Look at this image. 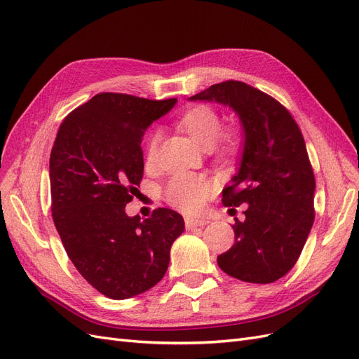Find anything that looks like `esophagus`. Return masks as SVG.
Here are the masks:
<instances>
[{"instance_id":"obj_1","label":"esophagus","mask_w":359,"mask_h":359,"mask_svg":"<svg viewBox=\"0 0 359 359\" xmlns=\"http://www.w3.org/2000/svg\"><path fill=\"white\" fill-rule=\"evenodd\" d=\"M206 219H198V218H187L185 219V225L188 230H192L196 227H203V225H206Z\"/></svg>"}]
</instances>
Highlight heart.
<instances>
[{
  "instance_id": "b5f03b06",
  "label": "heart",
  "mask_w": 359,
  "mask_h": 359,
  "mask_svg": "<svg viewBox=\"0 0 359 359\" xmlns=\"http://www.w3.org/2000/svg\"><path fill=\"white\" fill-rule=\"evenodd\" d=\"M177 126L204 150L212 149L217 141H221L219 150L230 153L238 150L241 137L238 132H227L222 140L219 138L222 120L219 112L208 104H196L188 107L177 117ZM158 149V135L151 134L146 144V165L151 167L155 163ZM210 196V183L206 177L197 174H177L174 176L165 188V198L174 208L187 212L198 210Z\"/></svg>"
}]
</instances>
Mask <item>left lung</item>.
<instances>
[{"label":"left lung","instance_id":"obj_1","mask_svg":"<svg viewBox=\"0 0 359 359\" xmlns=\"http://www.w3.org/2000/svg\"><path fill=\"white\" fill-rule=\"evenodd\" d=\"M189 100L230 107L243 129L241 165L222 189V204L247 209L234 219V245L218 255L219 268L247 283L280 280L298 262L314 222L316 180L299 126L278 100L241 81Z\"/></svg>","mask_w":359,"mask_h":359}]
</instances>
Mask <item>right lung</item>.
<instances>
[{
    "label": "right lung",
    "mask_w": 359,
    "mask_h": 359,
    "mask_svg": "<svg viewBox=\"0 0 359 359\" xmlns=\"http://www.w3.org/2000/svg\"><path fill=\"white\" fill-rule=\"evenodd\" d=\"M176 102L99 93L63 120L50 151L55 229L78 272L111 299L158 284L185 230L171 209L159 208L147 219L125 212L144 171V132Z\"/></svg>",
    "instance_id": "right-lung-1"
}]
</instances>
